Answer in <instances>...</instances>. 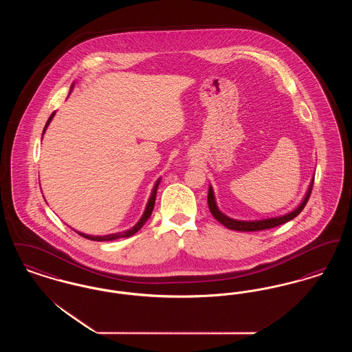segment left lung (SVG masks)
Listing matches in <instances>:
<instances>
[{
	"label": "left lung",
	"instance_id": "1",
	"mask_svg": "<svg viewBox=\"0 0 352 352\" xmlns=\"http://www.w3.org/2000/svg\"><path fill=\"white\" fill-rule=\"evenodd\" d=\"M313 184H314V175L310 181L309 188L303 197L301 203L290 212L285 214V215H280V217H273V218L258 219V220H239V219L230 218L228 215H226L224 212H221L219 210L218 204H217V199H215V194H214V188L210 184L208 186V197H207V203H208V208L212 214V217L218 220L219 223H221L224 227H227L228 230H234V231H241V232H252V231H261V230H268V228H273L277 226H281L286 221L296 218L303 207L306 206V203L310 198L311 194V188H313Z\"/></svg>",
	"mask_w": 352,
	"mask_h": 352
}]
</instances>
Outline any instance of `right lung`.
<instances>
[{
  "instance_id": "add662e5",
  "label": "right lung",
  "mask_w": 352,
  "mask_h": 352,
  "mask_svg": "<svg viewBox=\"0 0 352 352\" xmlns=\"http://www.w3.org/2000/svg\"><path fill=\"white\" fill-rule=\"evenodd\" d=\"M74 85H75V82L71 84L69 92L74 89ZM54 116H55V112H52V113H51L50 118H49V120H47V122H46V125H45V129H43V133H42V138H43V134H45V132H46V129L49 128L51 120L54 118ZM160 182H161V178H158V179L155 181V184H154V186H153V190H151V197H149L148 203H146V207H145V210H144V214H142V217H141L140 220H138V221L134 224L132 228H129V230H126V231H124V232H116V234H104V236H100V234H98V236H95V234H83V232H79V231H76V232L80 234V236L85 237V239H88V240H94V241H111V240H116V239L129 237V236H132V234H135V232H138V231H140V230L144 227V224L148 221V219L151 218V212H153V208H154V203H155V195H157V190H158Z\"/></svg>"
}]
</instances>
